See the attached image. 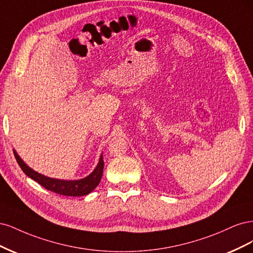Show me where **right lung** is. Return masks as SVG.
<instances>
[{
	"mask_svg": "<svg viewBox=\"0 0 253 253\" xmlns=\"http://www.w3.org/2000/svg\"><path fill=\"white\" fill-rule=\"evenodd\" d=\"M13 154L15 157V160L18 162L19 166L27 176L31 177L32 180H35L41 186H43L45 189L62 194V195H68V197H82V195L90 193L95 187L99 185L103 175V169H104L103 154L100 158L99 164H97L96 168L93 170V172L91 174H89L87 177L82 178V180H78V181L56 180V178L45 176L43 174L37 172V171L32 170L31 168H29L18 156V153L15 152V150H13Z\"/></svg>",
	"mask_w": 253,
	"mask_h": 253,
	"instance_id": "add662e5",
	"label": "right lung"
}]
</instances>
